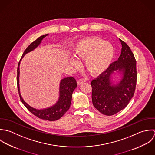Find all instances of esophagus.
Here are the masks:
<instances>
[{
    "mask_svg": "<svg viewBox=\"0 0 155 155\" xmlns=\"http://www.w3.org/2000/svg\"><path fill=\"white\" fill-rule=\"evenodd\" d=\"M85 82H86V80L84 79V78H81V79H80L79 80H78L77 84H78V85H81V84H82L83 83H85Z\"/></svg>",
    "mask_w": 155,
    "mask_h": 155,
    "instance_id": "34e87169",
    "label": "esophagus"
}]
</instances>
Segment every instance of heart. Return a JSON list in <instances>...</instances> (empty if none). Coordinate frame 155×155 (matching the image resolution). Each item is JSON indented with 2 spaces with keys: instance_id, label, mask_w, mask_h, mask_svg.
<instances>
[{
  "instance_id": "b5f03b06",
  "label": "heart",
  "mask_w": 155,
  "mask_h": 155,
  "mask_svg": "<svg viewBox=\"0 0 155 155\" xmlns=\"http://www.w3.org/2000/svg\"><path fill=\"white\" fill-rule=\"evenodd\" d=\"M114 55L113 45L103 39L91 37L78 42L74 48V56L78 59H84L85 68L93 75L102 74L109 67ZM70 64L77 67L78 62L74 58Z\"/></svg>"
}]
</instances>
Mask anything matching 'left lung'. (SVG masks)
<instances>
[{"instance_id":"1","label":"left lung","mask_w":155,"mask_h":155,"mask_svg":"<svg viewBox=\"0 0 155 155\" xmlns=\"http://www.w3.org/2000/svg\"><path fill=\"white\" fill-rule=\"evenodd\" d=\"M119 41L122 50L118 60L91 82L93 106L106 116L114 115L124 109L135 90L136 61L130 47L120 39ZM116 72L121 77L117 82L112 77Z\"/></svg>"}]
</instances>
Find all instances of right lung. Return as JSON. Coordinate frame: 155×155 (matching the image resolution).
<instances>
[{
  "mask_svg": "<svg viewBox=\"0 0 155 155\" xmlns=\"http://www.w3.org/2000/svg\"><path fill=\"white\" fill-rule=\"evenodd\" d=\"M48 35V34H45L39 37L37 39H36L34 42L31 43L25 50L20 59V61L19 62L18 64L17 81V87L18 90V93L20 94V99L22 103L24 104V105L28 109V110L39 119L47 120L48 121H55L61 119L65 114V113L69 110L71 106L72 94L74 91L77 87L76 80L72 77H69L62 79L61 80L59 84V93L58 101L53 105L42 109H38L31 107L23 99L20 93L19 84L20 65L21 59L26 54L31 52L35 49H36L41 44L43 39Z\"/></svg>",
  "mask_w": 155,
  "mask_h": 155,
  "instance_id": "add662e5",
  "label": "right lung"
}]
</instances>
